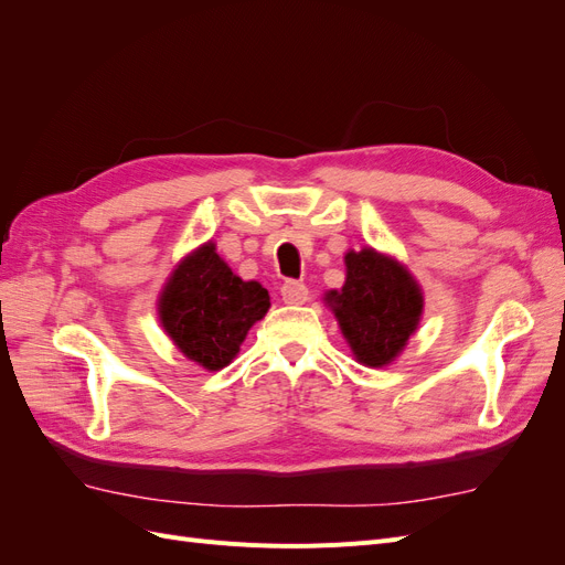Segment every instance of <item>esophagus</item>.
I'll return each instance as SVG.
<instances>
[{"label":"esophagus","instance_id":"esophagus-1","mask_svg":"<svg viewBox=\"0 0 565 565\" xmlns=\"http://www.w3.org/2000/svg\"><path fill=\"white\" fill-rule=\"evenodd\" d=\"M280 292H282V301L289 306H301L309 301V287L297 280H287Z\"/></svg>","mask_w":565,"mask_h":565}]
</instances>
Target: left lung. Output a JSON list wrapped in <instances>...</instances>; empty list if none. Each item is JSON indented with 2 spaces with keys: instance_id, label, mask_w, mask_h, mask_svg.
Listing matches in <instances>:
<instances>
[{
  "instance_id": "left-lung-1",
  "label": "left lung",
  "mask_w": 565,
  "mask_h": 565,
  "mask_svg": "<svg viewBox=\"0 0 565 565\" xmlns=\"http://www.w3.org/2000/svg\"><path fill=\"white\" fill-rule=\"evenodd\" d=\"M347 280L324 292L353 358L365 367H386L405 351L424 313V292L396 256L374 247L344 254Z\"/></svg>"
}]
</instances>
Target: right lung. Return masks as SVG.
Masks as SVG:
<instances>
[{"mask_svg":"<svg viewBox=\"0 0 565 565\" xmlns=\"http://www.w3.org/2000/svg\"><path fill=\"white\" fill-rule=\"evenodd\" d=\"M268 309V289L235 276L212 241L183 256L158 299L164 334L188 361L210 372L231 365L249 328Z\"/></svg>","mask_w":565,"mask_h":565,"instance_id":"1","label":"right lung"}]
</instances>
